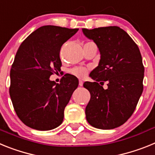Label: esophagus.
Segmentation results:
<instances>
[{"instance_id": "34e87169", "label": "esophagus", "mask_w": 155, "mask_h": 155, "mask_svg": "<svg viewBox=\"0 0 155 155\" xmlns=\"http://www.w3.org/2000/svg\"><path fill=\"white\" fill-rule=\"evenodd\" d=\"M79 86H83V81L81 80L79 81Z\"/></svg>"}]
</instances>
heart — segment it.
Wrapping results in <instances>:
<instances>
[{
	"label": "heart",
	"instance_id": "b5f03b06",
	"mask_svg": "<svg viewBox=\"0 0 155 155\" xmlns=\"http://www.w3.org/2000/svg\"><path fill=\"white\" fill-rule=\"evenodd\" d=\"M89 43H93L92 42H88L87 43H85L84 45L86 44H89ZM71 74H73L74 76L77 77V78H84L87 73V70L84 68H82V67H78V68H74L73 69H71L70 71Z\"/></svg>",
	"mask_w": 155,
	"mask_h": 155
}]
</instances>
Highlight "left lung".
<instances>
[{
  "label": "left lung",
  "instance_id": "obj_1",
  "mask_svg": "<svg viewBox=\"0 0 155 155\" xmlns=\"http://www.w3.org/2000/svg\"><path fill=\"white\" fill-rule=\"evenodd\" d=\"M82 31L95 42L101 55L98 66L90 74L94 81L84 83L91 94L86 119L95 128H116L132 116L143 92L141 54L132 38L118 26ZM105 81L107 90L101 86Z\"/></svg>",
  "mask_w": 155,
  "mask_h": 155
}]
</instances>
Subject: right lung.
I'll use <instances>...</instances> for the list:
<instances>
[{
  "instance_id": "obj_1",
  "label": "right lung",
  "mask_w": 155,
  "mask_h": 155,
  "mask_svg": "<svg viewBox=\"0 0 155 155\" xmlns=\"http://www.w3.org/2000/svg\"><path fill=\"white\" fill-rule=\"evenodd\" d=\"M78 31L44 25L19 46L11 68L9 93L16 114L30 128L50 130L62 124L64 109L78 80L66 74L57 84L50 77L61 71V46Z\"/></svg>"
}]
</instances>
